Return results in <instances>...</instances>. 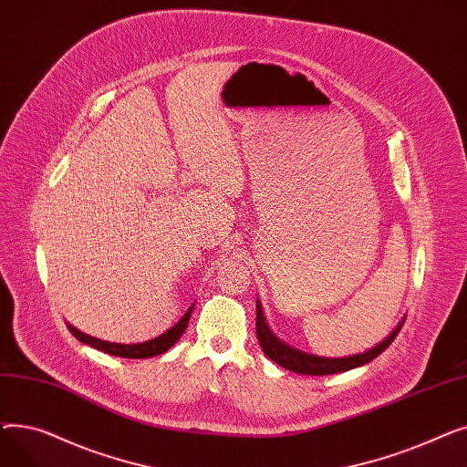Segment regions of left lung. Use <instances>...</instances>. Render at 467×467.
<instances>
[{
  "label": "left lung",
  "instance_id": "left-lung-1",
  "mask_svg": "<svg viewBox=\"0 0 467 467\" xmlns=\"http://www.w3.org/2000/svg\"><path fill=\"white\" fill-rule=\"evenodd\" d=\"M405 324V317H401V322L396 326V329L391 331L384 340H380L379 345H375L373 348L365 350L363 354H354L348 358H322V356H314L308 352H303L299 348H293L289 345H285L284 340H280L273 329L268 327L266 324V317L263 312V305L257 299V338H259V345L263 348V352L271 358L275 363H278L280 367L287 371L293 373H299V375H333V373H342V371H350L356 369V367H361L365 363L373 361L379 354H382L394 338L398 337L401 326Z\"/></svg>",
  "mask_w": 467,
  "mask_h": 467
}]
</instances>
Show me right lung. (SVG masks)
Here are the masks:
<instances>
[{
    "instance_id": "1",
    "label": "right lung",
    "mask_w": 467,
    "mask_h": 467,
    "mask_svg": "<svg viewBox=\"0 0 467 467\" xmlns=\"http://www.w3.org/2000/svg\"><path fill=\"white\" fill-rule=\"evenodd\" d=\"M192 306H194V303L187 308V312L180 317V322L176 326H171L168 331H164L162 335H159L151 340L138 342V345H120V342H108V340H102V338H96V337H90V335L76 329L71 324H67V329L79 342H85V345H88L96 350H100V352H106L109 356L130 358V359H145V358H153V356L164 354L166 350H170L171 347L176 345L180 337L183 335L187 324H189V317L192 314Z\"/></svg>"
}]
</instances>
